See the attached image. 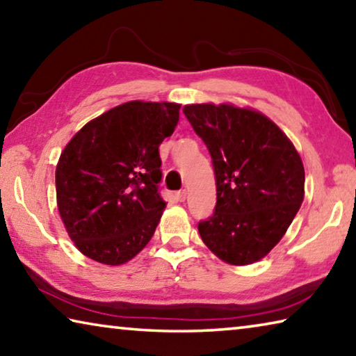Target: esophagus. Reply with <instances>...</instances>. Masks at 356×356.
I'll use <instances>...</instances> for the list:
<instances>
[{"label":"esophagus","mask_w":356,"mask_h":356,"mask_svg":"<svg viewBox=\"0 0 356 356\" xmlns=\"http://www.w3.org/2000/svg\"><path fill=\"white\" fill-rule=\"evenodd\" d=\"M186 196H188V191H186V190H179V191L176 193V197H177L179 201H185Z\"/></svg>","instance_id":"34e87169"}]
</instances>
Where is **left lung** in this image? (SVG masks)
I'll return each mask as SVG.
<instances>
[{
  "mask_svg": "<svg viewBox=\"0 0 356 356\" xmlns=\"http://www.w3.org/2000/svg\"><path fill=\"white\" fill-rule=\"evenodd\" d=\"M185 118L212 156L213 215L197 222L221 261L252 264L284 236L305 196V168L293 144L262 113L232 105H186Z\"/></svg>",
  "mask_w": 356,
  "mask_h": 356,
  "instance_id": "left-lung-1",
  "label": "left lung"
}]
</instances>
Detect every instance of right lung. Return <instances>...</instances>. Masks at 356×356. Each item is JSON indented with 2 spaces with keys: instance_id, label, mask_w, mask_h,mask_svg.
<instances>
[{
  "instance_id": "add662e5",
  "label": "right lung",
  "mask_w": 356,
  "mask_h": 356,
  "mask_svg": "<svg viewBox=\"0 0 356 356\" xmlns=\"http://www.w3.org/2000/svg\"><path fill=\"white\" fill-rule=\"evenodd\" d=\"M177 104L129 102L92 119L56 166L58 210L75 246L120 265L152 238L166 202L159 146L179 122Z\"/></svg>"
}]
</instances>
